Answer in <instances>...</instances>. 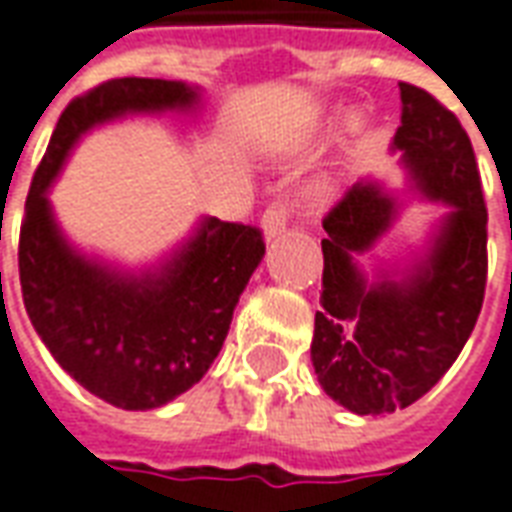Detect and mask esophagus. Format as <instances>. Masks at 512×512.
I'll return each mask as SVG.
<instances>
[{
	"label": "esophagus",
	"mask_w": 512,
	"mask_h": 512,
	"mask_svg": "<svg viewBox=\"0 0 512 512\" xmlns=\"http://www.w3.org/2000/svg\"><path fill=\"white\" fill-rule=\"evenodd\" d=\"M285 222H288L285 208H282V205H271V208L260 216V230H263V235L271 241V238H279V235L285 233Z\"/></svg>",
	"instance_id": "obj_1"
}]
</instances>
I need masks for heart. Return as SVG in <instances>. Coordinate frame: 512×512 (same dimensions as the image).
Wrapping results in <instances>:
<instances>
[{"instance_id": "heart-1", "label": "heart", "mask_w": 512, "mask_h": 512, "mask_svg": "<svg viewBox=\"0 0 512 512\" xmlns=\"http://www.w3.org/2000/svg\"><path fill=\"white\" fill-rule=\"evenodd\" d=\"M367 126L365 115H359V112H354V115H348V120H345V128H348V134H362ZM334 197V183L329 178H321L315 180V183H310L307 186V191H304V202H307V208H323V205H329Z\"/></svg>"}]
</instances>
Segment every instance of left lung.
<instances>
[{
  "label": "left lung",
  "mask_w": 512,
  "mask_h": 512,
  "mask_svg": "<svg viewBox=\"0 0 512 512\" xmlns=\"http://www.w3.org/2000/svg\"><path fill=\"white\" fill-rule=\"evenodd\" d=\"M389 153L406 186L362 175L323 219V293L310 359L323 392L354 414H392L430 392L469 340L485 293V213L469 136L452 112L400 82ZM411 199L441 204L426 241L403 258L375 255ZM377 260L370 272L358 263Z\"/></svg>",
  "instance_id": "8db88e82"
}]
</instances>
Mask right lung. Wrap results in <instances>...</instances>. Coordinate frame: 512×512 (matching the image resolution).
<instances>
[{"label": "right lung", "instance_id": "right-lung-1", "mask_svg": "<svg viewBox=\"0 0 512 512\" xmlns=\"http://www.w3.org/2000/svg\"><path fill=\"white\" fill-rule=\"evenodd\" d=\"M202 95L197 84L131 76L76 98L24 208L18 274L29 321L76 384L126 411L167 406L208 373L266 246L249 224L200 216L153 263L126 266L73 244L49 191L90 131L128 117H197Z\"/></svg>", "mask_w": 512, "mask_h": 512}]
</instances>
